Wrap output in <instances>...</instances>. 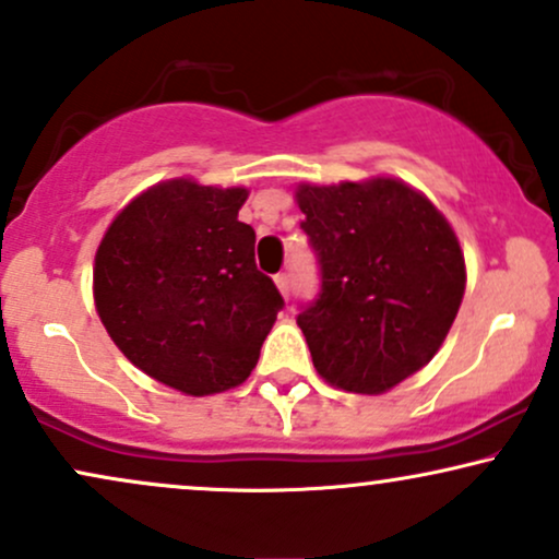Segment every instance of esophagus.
Masks as SVG:
<instances>
[{"label": "esophagus", "mask_w": 559, "mask_h": 559, "mask_svg": "<svg viewBox=\"0 0 559 559\" xmlns=\"http://www.w3.org/2000/svg\"><path fill=\"white\" fill-rule=\"evenodd\" d=\"M274 282H277L282 298H285V300L290 298V277H287V274H277V277H274Z\"/></svg>", "instance_id": "esophagus-1"}]
</instances>
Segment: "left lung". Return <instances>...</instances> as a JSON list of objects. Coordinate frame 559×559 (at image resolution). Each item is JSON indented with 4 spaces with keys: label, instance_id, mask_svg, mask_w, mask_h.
Returning a JSON list of instances; mask_svg holds the SVG:
<instances>
[{
    "label": "left lung",
    "instance_id": "left-lung-1",
    "mask_svg": "<svg viewBox=\"0 0 559 559\" xmlns=\"http://www.w3.org/2000/svg\"><path fill=\"white\" fill-rule=\"evenodd\" d=\"M295 199L321 266L319 298L298 316L316 370L342 391L383 394L432 360L456 319V233L399 178L300 183Z\"/></svg>",
    "mask_w": 559,
    "mask_h": 559
}]
</instances>
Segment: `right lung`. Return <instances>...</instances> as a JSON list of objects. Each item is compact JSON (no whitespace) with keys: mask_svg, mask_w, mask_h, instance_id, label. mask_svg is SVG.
Wrapping results in <instances>:
<instances>
[{"mask_svg":"<svg viewBox=\"0 0 559 559\" xmlns=\"http://www.w3.org/2000/svg\"><path fill=\"white\" fill-rule=\"evenodd\" d=\"M248 189L174 178L134 197L103 236L95 308L116 347L189 396L240 385L285 306L240 223Z\"/></svg>","mask_w":559,"mask_h":559,"instance_id":"1","label":"right lung"}]
</instances>
